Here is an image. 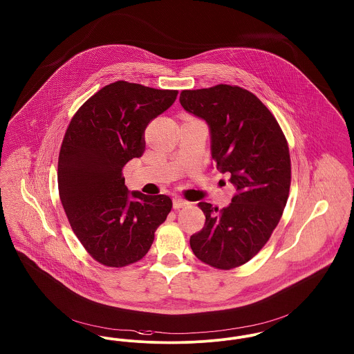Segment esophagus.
I'll list each match as a JSON object with an SVG mask.
<instances>
[{
	"instance_id": "obj_1",
	"label": "esophagus",
	"mask_w": 354,
	"mask_h": 354,
	"mask_svg": "<svg viewBox=\"0 0 354 354\" xmlns=\"http://www.w3.org/2000/svg\"><path fill=\"white\" fill-rule=\"evenodd\" d=\"M188 204V201H187V200H184V198H181V197H176V198L173 200V207H174V209L184 208V207H187Z\"/></svg>"
}]
</instances>
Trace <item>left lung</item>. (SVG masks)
Returning <instances> with one entry per match:
<instances>
[{"instance_id": "8db88e82", "label": "left lung", "mask_w": 354, "mask_h": 354, "mask_svg": "<svg viewBox=\"0 0 354 354\" xmlns=\"http://www.w3.org/2000/svg\"><path fill=\"white\" fill-rule=\"evenodd\" d=\"M180 103L207 120L213 161L236 187L227 208L198 203L205 224L190 236V248L211 267L236 268L258 255L282 217L291 184L288 143L272 113L241 87L183 90Z\"/></svg>"}]
</instances>
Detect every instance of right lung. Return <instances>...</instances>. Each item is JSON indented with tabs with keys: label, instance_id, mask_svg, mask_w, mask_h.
Segmentation results:
<instances>
[{
	"label": "right lung",
	"instance_id": "right-lung-1",
	"mask_svg": "<svg viewBox=\"0 0 354 354\" xmlns=\"http://www.w3.org/2000/svg\"><path fill=\"white\" fill-rule=\"evenodd\" d=\"M177 94L118 80L87 99L67 127L57 162L59 196L73 234L106 267L141 260L171 211L169 196L129 193L122 169L143 154L145 129Z\"/></svg>",
	"mask_w": 354,
	"mask_h": 354
}]
</instances>
